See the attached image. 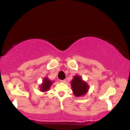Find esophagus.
<instances>
[{"label": "esophagus", "mask_w": 130, "mask_h": 130, "mask_svg": "<svg viewBox=\"0 0 130 130\" xmlns=\"http://www.w3.org/2000/svg\"><path fill=\"white\" fill-rule=\"evenodd\" d=\"M60 81L62 82V83H65V82H66V80H65V79H63V80H61Z\"/></svg>", "instance_id": "obj_1"}]
</instances>
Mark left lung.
I'll list each match as a JSON object with an SVG mask.
<instances>
[{
	"instance_id": "obj_1",
	"label": "left lung",
	"mask_w": 130,
	"mask_h": 130,
	"mask_svg": "<svg viewBox=\"0 0 130 130\" xmlns=\"http://www.w3.org/2000/svg\"><path fill=\"white\" fill-rule=\"evenodd\" d=\"M72 90L76 96H80L87 93L89 86L79 76L73 77L71 83Z\"/></svg>"
}]
</instances>
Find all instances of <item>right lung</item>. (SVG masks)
Listing matches in <instances>:
<instances>
[{
	"label": "right lung",
	"mask_w": 130,
	"mask_h": 130,
	"mask_svg": "<svg viewBox=\"0 0 130 130\" xmlns=\"http://www.w3.org/2000/svg\"><path fill=\"white\" fill-rule=\"evenodd\" d=\"M52 83H53L47 78H44V79L43 80V84L41 86V90L42 92H46V91L48 90L51 86Z\"/></svg>",
	"instance_id": "1"
}]
</instances>
